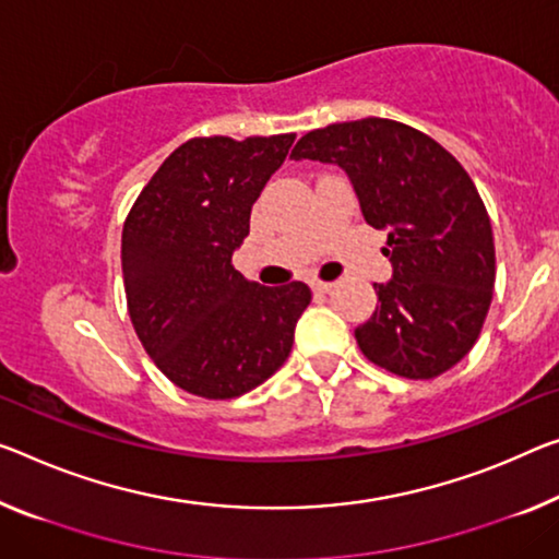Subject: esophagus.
Instances as JSON below:
<instances>
[{
	"label": "esophagus",
	"instance_id": "esophagus-1",
	"mask_svg": "<svg viewBox=\"0 0 559 559\" xmlns=\"http://www.w3.org/2000/svg\"><path fill=\"white\" fill-rule=\"evenodd\" d=\"M332 287H334L332 282H320V280L312 282V289L317 292V295H328V292H330Z\"/></svg>",
	"mask_w": 559,
	"mask_h": 559
}]
</instances>
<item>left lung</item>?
I'll return each mask as SVG.
<instances>
[{"instance_id":"obj_1","label":"left lung","mask_w":559,"mask_h":559,"mask_svg":"<svg viewBox=\"0 0 559 559\" xmlns=\"http://www.w3.org/2000/svg\"><path fill=\"white\" fill-rule=\"evenodd\" d=\"M292 159L345 169L367 225L388 231L392 280L355 330L362 355L407 380L448 372L477 342L495 287L492 225L465 167L380 117L307 132Z\"/></svg>"}]
</instances>
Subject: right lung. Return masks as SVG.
Instances as JSON below:
<instances>
[{
  "mask_svg": "<svg viewBox=\"0 0 559 559\" xmlns=\"http://www.w3.org/2000/svg\"><path fill=\"white\" fill-rule=\"evenodd\" d=\"M295 134L194 136L136 197L122 229L134 332L177 388L204 400L254 390L285 365L305 282L262 287L231 267L250 214Z\"/></svg>",
  "mask_w": 559,
  "mask_h": 559,
  "instance_id": "1",
  "label": "right lung"
}]
</instances>
